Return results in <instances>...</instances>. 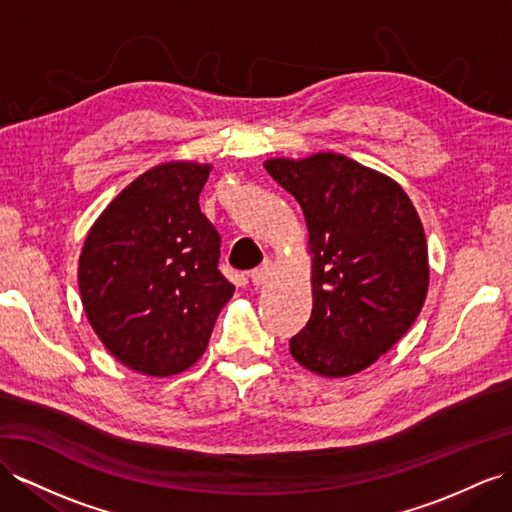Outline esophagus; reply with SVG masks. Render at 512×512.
Wrapping results in <instances>:
<instances>
[{"mask_svg":"<svg viewBox=\"0 0 512 512\" xmlns=\"http://www.w3.org/2000/svg\"><path fill=\"white\" fill-rule=\"evenodd\" d=\"M272 270H274V266H272V261H264V264H261L259 268H255L253 272H251V281H253V285H266L270 279H272Z\"/></svg>","mask_w":512,"mask_h":512,"instance_id":"obj_1","label":"esophagus"}]
</instances>
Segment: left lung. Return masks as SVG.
Returning a JSON list of instances; mask_svg holds the SVG:
<instances>
[{
  "label": "left lung",
  "mask_w": 512,
  "mask_h": 512,
  "mask_svg": "<svg viewBox=\"0 0 512 512\" xmlns=\"http://www.w3.org/2000/svg\"><path fill=\"white\" fill-rule=\"evenodd\" d=\"M264 168L305 214L313 309L290 339L313 374L352 376L411 329L428 294L422 220L391 177L339 153L274 157Z\"/></svg>",
  "instance_id": "left-lung-1"
}]
</instances>
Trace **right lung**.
<instances>
[{"label": "right lung", "mask_w": 512, "mask_h": 512, "mask_svg": "<svg viewBox=\"0 0 512 512\" xmlns=\"http://www.w3.org/2000/svg\"><path fill=\"white\" fill-rule=\"evenodd\" d=\"M209 164L166 162L136 177L90 227L77 283L101 344L129 370L173 376L201 359L235 287L199 207Z\"/></svg>", "instance_id": "add662e5"}]
</instances>
